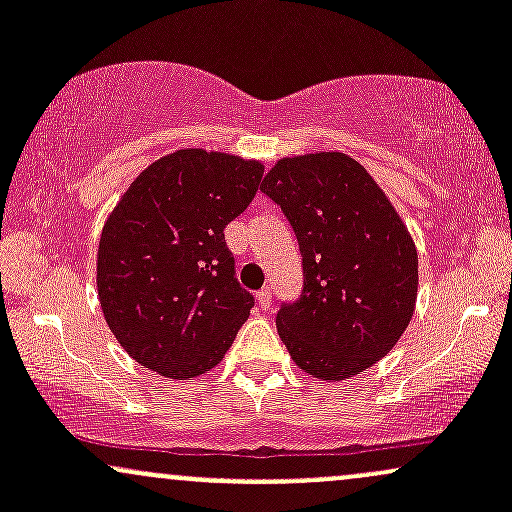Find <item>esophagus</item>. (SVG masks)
<instances>
[{"mask_svg":"<svg viewBox=\"0 0 512 512\" xmlns=\"http://www.w3.org/2000/svg\"><path fill=\"white\" fill-rule=\"evenodd\" d=\"M255 298H257V303H260V308L267 310L269 303H272V289H269V286H264L262 291H257Z\"/></svg>","mask_w":512,"mask_h":512,"instance_id":"esophagus-1","label":"esophagus"}]
</instances>
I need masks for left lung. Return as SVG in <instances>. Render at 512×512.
Returning a JSON list of instances; mask_svg holds the SVG:
<instances>
[{"label":"left lung","instance_id":"1","mask_svg":"<svg viewBox=\"0 0 512 512\" xmlns=\"http://www.w3.org/2000/svg\"><path fill=\"white\" fill-rule=\"evenodd\" d=\"M260 190L281 207L303 257L301 298L276 313L298 368L344 380L380 361L407 330L419 255L368 170L339 151L281 158Z\"/></svg>","mask_w":512,"mask_h":512}]
</instances>
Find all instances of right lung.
<instances>
[{
  "instance_id": "1",
  "label": "right lung",
  "mask_w": 512,
  "mask_h": 512,
  "mask_svg": "<svg viewBox=\"0 0 512 512\" xmlns=\"http://www.w3.org/2000/svg\"><path fill=\"white\" fill-rule=\"evenodd\" d=\"M264 166L180 149L137 175L105 221L98 301L122 349L173 380L221 361L255 298L236 279L223 228L248 209Z\"/></svg>"
}]
</instances>
